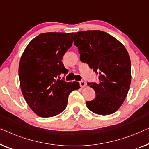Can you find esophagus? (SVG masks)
Listing matches in <instances>:
<instances>
[{
  "instance_id": "34e87169",
  "label": "esophagus",
  "mask_w": 149,
  "mask_h": 149,
  "mask_svg": "<svg viewBox=\"0 0 149 149\" xmlns=\"http://www.w3.org/2000/svg\"><path fill=\"white\" fill-rule=\"evenodd\" d=\"M79 85H80L81 88H84L86 86V83L84 81H79Z\"/></svg>"
}]
</instances>
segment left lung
Returning <instances> with one entry per match:
<instances>
[{
  "mask_svg": "<svg viewBox=\"0 0 149 149\" xmlns=\"http://www.w3.org/2000/svg\"><path fill=\"white\" fill-rule=\"evenodd\" d=\"M74 42L81 61L99 74V82L88 83L96 93L93 100L86 102L88 109L102 116L116 112L131 83V62L127 50L116 38L100 30L75 33Z\"/></svg>",
  "mask_w": 149,
  "mask_h": 149,
  "instance_id": "obj_1",
  "label": "left lung"
}]
</instances>
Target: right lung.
Wrapping results in <instances>:
<instances>
[{"instance_id": "right-lung-1", "label": "right lung", "mask_w": 149, "mask_h": 149, "mask_svg": "<svg viewBox=\"0 0 149 149\" xmlns=\"http://www.w3.org/2000/svg\"><path fill=\"white\" fill-rule=\"evenodd\" d=\"M74 33L47 32L33 38L25 49L19 65L23 96L38 116L51 117L63 111L69 95L79 89V82L56 77L65 74L61 60L72 46Z\"/></svg>"}]
</instances>
